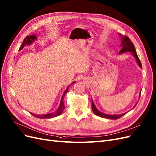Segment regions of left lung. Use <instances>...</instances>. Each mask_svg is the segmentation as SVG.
Here are the masks:
<instances>
[{
    "label": "left lung",
    "instance_id": "1",
    "mask_svg": "<svg viewBox=\"0 0 156 156\" xmlns=\"http://www.w3.org/2000/svg\"><path fill=\"white\" fill-rule=\"evenodd\" d=\"M121 46H122V49L119 51V53H124L126 51H131L133 55L136 58V61L137 62L138 65L141 68H142V64H141V61H140V60H139V58L137 55V53H136V51L135 49V46H134L133 44L132 43V42L130 40V39L128 38V37L125 36V37H122ZM140 96H141V94H140L139 97ZM92 110H93L94 113L95 115H98L99 117H101L106 118V119H119V118L121 117L123 115L125 114H120V115H106V114H103V113L99 112L98 109L96 108V107L93 101H92Z\"/></svg>",
    "mask_w": 156,
    "mask_h": 156
}]
</instances>
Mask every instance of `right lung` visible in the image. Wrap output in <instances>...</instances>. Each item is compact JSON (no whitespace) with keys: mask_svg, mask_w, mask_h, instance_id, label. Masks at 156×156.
Returning a JSON list of instances; mask_svg holds the SVG:
<instances>
[{"mask_svg":"<svg viewBox=\"0 0 156 156\" xmlns=\"http://www.w3.org/2000/svg\"><path fill=\"white\" fill-rule=\"evenodd\" d=\"M37 38L36 35H28L25 37V39L23 41V44H21V46L19 48V50H21L23 49V48L26 46V45H28V44H31V42L34 41ZM75 83H73V84ZM69 87L67 88V89L65 90V92L63 94L62 97V99L61 101V103H60V106L58 107V110L55 112H53V113H51V114H45V115H36L34 114H32L31 113V114L32 115H34L35 117L37 118H40V119H48V118H51V117H57L58 115H59L62 114V112H63L64 109V105L63 103V98L65 94L68 92V90L69 88Z\"/></svg>","mask_w":156,"mask_h":156,"instance_id":"1","label":"right lung"}]
</instances>
